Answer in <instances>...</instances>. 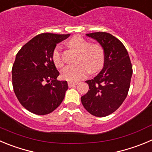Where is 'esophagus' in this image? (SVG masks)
I'll return each instance as SVG.
<instances>
[{"mask_svg":"<svg viewBox=\"0 0 152 152\" xmlns=\"http://www.w3.org/2000/svg\"><path fill=\"white\" fill-rule=\"evenodd\" d=\"M68 86H69V88L73 87V86H76L77 85V83H73V82H68Z\"/></svg>","mask_w":152,"mask_h":152,"instance_id":"obj_1","label":"esophagus"}]
</instances>
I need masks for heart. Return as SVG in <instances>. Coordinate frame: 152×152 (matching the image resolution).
<instances>
[{"label": "heart", "instance_id": "b5f03b06", "mask_svg": "<svg viewBox=\"0 0 152 152\" xmlns=\"http://www.w3.org/2000/svg\"><path fill=\"white\" fill-rule=\"evenodd\" d=\"M68 46L79 52L76 65H68L61 70V77L69 82H77L87 76L88 72L96 73L104 64V49L100 43H90L87 39L76 35L68 40ZM52 58L58 67L64 65L61 47L57 46L52 52Z\"/></svg>", "mask_w": 152, "mask_h": 152}]
</instances>
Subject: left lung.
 Returning a JSON list of instances; mask_svg holds the SVG:
<instances>
[{"label":"left lung","mask_w":152,"mask_h":152,"mask_svg":"<svg viewBox=\"0 0 152 152\" xmlns=\"http://www.w3.org/2000/svg\"><path fill=\"white\" fill-rule=\"evenodd\" d=\"M86 35L103 46L105 61L100 73L86 82L89 90L81 101L92 115L105 117L117 110L127 97L133 68L127 49L115 37L106 32Z\"/></svg>","instance_id":"left-lung-1"}]
</instances>
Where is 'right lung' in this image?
Instances as JSON below:
<instances>
[{"instance_id":"1","label":"right lung","mask_w":152,"mask_h":152,"mask_svg":"<svg viewBox=\"0 0 152 152\" xmlns=\"http://www.w3.org/2000/svg\"><path fill=\"white\" fill-rule=\"evenodd\" d=\"M69 36L40 34L17 53L12 68V87L19 103L34 114L51 113L64 98L67 83L56 79L59 72L52 55L57 43Z\"/></svg>"}]
</instances>
